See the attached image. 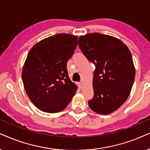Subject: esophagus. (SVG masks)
<instances>
[{
  "label": "esophagus",
  "mask_w": 150,
  "mask_h": 150,
  "mask_svg": "<svg viewBox=\"0 0 150 150\" xmlns=\"http://www.w3.org/2000/svg\"><path fill=\"white\" fill-rule=\"evenodd\" d=\"M78 86L79 87V88H81V86H82V83L81 82L78 83Z\"/></svg>",
  "instance_id": "esophagus-1"
}]
</instances>
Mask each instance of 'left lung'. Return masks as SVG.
Returning <instances> with one entry per match:
<instances>
[{"mask_svg": "<svg viewBox=\"0 0 150 150\" xmlns=\"http://www.w3.org/2000/svg\"><path fill=\"white\" fill-rule=\"evenodd\" d=\"M79 47L96 66L94 96L88 100V106L100 114H109L118 109L130 94L135 78L132 54L117 38L100 33L79 37Z\"/></svg>", "mask_w": 150, "mask_h": 150, "instance_id": "8db88e82", "label": "left lung"}]
</instances>
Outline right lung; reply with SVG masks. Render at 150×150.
I'll use <instances>...</instances> for the list:
<instances>
[{
	"mask_svg": "<svg viewBox=\"0 0 150 150\" xmlns=\"http://www.w3.org/2000/svg\"><path fill=\"white\" fill-rule=\"evenodd\" d=\"M77 45V37L57 34L32 48L22 72L26 93L44 112H59L69 105L77 91L67 71V62Z\"/></svg>",
	"mask_w": 150,
	"mask_h": 150,
	"instance_id": "add662e5",
	"label": "right lung"
}]
</instances>
